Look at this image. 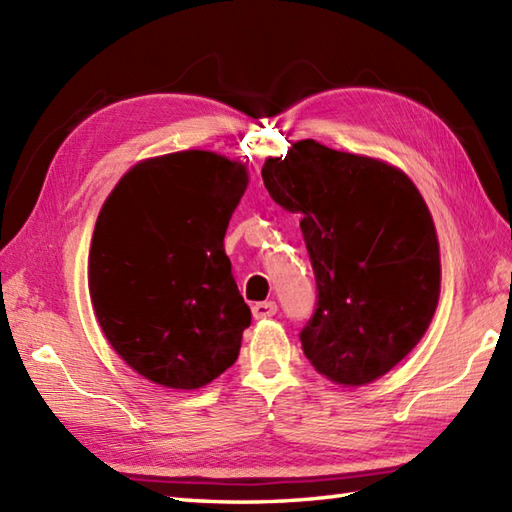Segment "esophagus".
<instances>
[{"label":"esophagus","mask_w":512,"mask_h":512,"mask_svg":"<svg viewBox=\"0 0 512 512\" xmlns=\"http://www.w3.org/2000/svg\"><path fill=\"white\" fill-rule=\"evenodd\" d=\"M277 312V303L275 301H262L253 306V317L255 319H270Z\"/></svg>","instance_id":"1"}]
</instances>
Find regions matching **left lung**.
I'll list each match as a JSON object with an SVG mask.
<instances>
[{
  "label": "left lung",
  "instance_id": "left-lung-1",
  "mask_svg": "<svg viewBox=\"0 0 512 512\" xmlns=\"http://www.w3.org/2000/svg\"><path fill=\"white\" fill-rule=\"evenodd\" d=\"M262 178L301 217L317 277L303 354L336 385L374 383L420 343L438 308L440 244L427 202L402 169L312 138L266 158Z\"/></svg>",
  "mask_w": 512,
  "mask_h": 512
}]
</instances>
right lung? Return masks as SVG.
<instances>
[{
	"label": "right lung",
	"mask_w": 512,
	"mask_h": 512,
	"mask_svg": "<svg viewBox=\"0 0 512 512\" xmlns=\"http://www.w3.org/2000/svg\"><path fill=\"white\" fill-rule=\"evenodd\" d=\"M246 165L206 149L136 162L96 217L88 286L105 339L136 374L200 389L237 361L250 310L224 253Z\"/></svg>",
	"instance_id": "right-lung-1"
}]
</instances>
